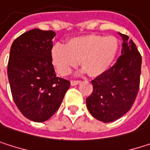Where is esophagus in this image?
Instances as JSON below:
<instances>
[{
	"instance_id": "34e87169",
	"label": "esophagus",
	"mask_w": 150,
	"mask_h": 150,
	"mask_svg": "<svg viewBox=\"0 0 150 150\" xmlns=\"http://www.w3.org/2000/svg\"><path fill=\"white\" fill-rule=\"evenodd\" d=\"M80 83H81V81H71V82H70L71 86H76Z\"/></svg>"
}]
</instances>
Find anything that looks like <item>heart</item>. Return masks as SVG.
<instances>
[{
	"instance_id": "1",
	"label": "heart",
	"mask_w": 150,
	"mask_h": 150,
	"mask_svg": "<svg viewBox=\"0 0 150 150\" xmlns=\"http://www.w3.org/2000/svg\"><path fill=\"white\" fill-rule=\"evenodd\" d=\"M119 49V43L114 36L87 35L71 38L67 45L56 43L50 51L51 61L61 75H69L79 61L92 77L106 73L114 63Z\"/></svg>"
}]
</instances>
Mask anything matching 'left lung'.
Instances as JSON below:
<instances>
[{"mask_svg": "<svg viewBox=\"0 0 150 150\" xmlns=\"http://www.w3.org/2000/svg\"><path fill=\"white\" fill-rule=\"evenodd\" d=\"M122 37V55L103 75L92 81L93 92L86 99L90 114L103 122H114L132 107L140 84L142 56L128 35Z\"/></svg>", "mask_w": 150, "mask_h": 150, "instance_id": "left-lung-1", "label": "left lung"}]
</instances>
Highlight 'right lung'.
I'll list each match as a JSON object with an SVG mask.
<instances>
[{
  "label": "right lung",
  "mask_w": 150,
  "mask_h": 150,
  "mask_svg": "<svg viewBox=\"0 0 150 150\" xmlns=\"http://www.w3.org/2000/svg\"><path fill=\"white\" fill-rule=\"evenodd\" d=\"M55 33L29 30L12 43L8 76L15 104L28 119L42 122L59 108L70 82L57 77L50 51Z\"/></svg>",
  "instance_id": "obj_1"
}]
</instances>
